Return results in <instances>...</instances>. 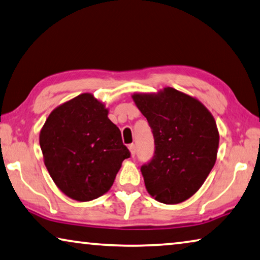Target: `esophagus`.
I'll return each instance as SVG.
<instances>
[{"instance_id": "esophagus-1", "label": "esophagus", "mask_w": 260, "mask_h": 260, "mask_svg": "<svg viewBox=\"0 0 260 260\" xmlns=\"http://www.w3.org/2000/svg\"><path fill=\"white\" fill-rule=\"evenodd\" d=\"M128 148H129V151H131L132 157H134L135 154H137V148H135V145H134V143H132V145L128 146Z\"/></svg>"}]
</instances>
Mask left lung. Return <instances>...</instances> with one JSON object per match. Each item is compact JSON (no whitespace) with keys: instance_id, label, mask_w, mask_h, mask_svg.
<instances>
[{"instance_id":"obj_1","label":"left lung","mask_w":260,"mask_h":260,"mask_svg":"<svg viewBox=\"0 0 260 260\" xmlns=\"http://www.w3.org/2000/svg\"><path fill=\"white\" fill-rule=\"evenodd\" d=\"M133 100L155 143L152 158L141 166L147 191L159 203H183L201 187L215 164L216 122L199 101L174 88L134 94Z\"/></svg>"}]
</instances>
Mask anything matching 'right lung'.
Returning <instances> with one entry per match:
<instances>
[{"label":"right lung","instance_id":"1","mask_svg":"<svg viewBox=\"0 0 260 260\" xmlns=\"http://www.w3.org/2000/svg\"><path fill=\"white\" fill-rule=\"evenodd\" d=\"M45 166L56 186L77 201H90L112 186L131 152L104 104L82 93L49 114L40 132Z\"/></svg>","mask_w":260,"mask_h":260}]
</instances>
